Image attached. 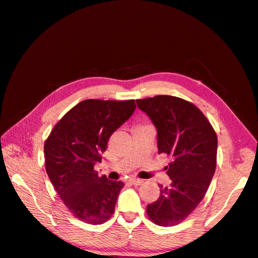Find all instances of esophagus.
<instances>
[{"label": "esophagus", "instance_id": "esophagus-1", "mask_svg": "<svg viewBox=\"0 0 258 258\" xmlns=\"http://www.w3.org/2000/svg\"><path fill=\"white\" fill-rule=\"evenodd\" d=\"M129 183L133 184V185H140V184H143V179H139V178H130V179H129Z\"/></svg>", "mask_w": 258, "mask_h": 258}]
</instances>
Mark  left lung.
<instances>
[{"label":"left lung","mask_w":258,"mask_h":258,"mask_svg":"<svg viewBox=\"0 0 258 258\" xmlns=\"http://www.w3.org/2000/svg\"><path fill=\"white\" fill-rule=\"evenodd\" d=\"M136 102L156 127L158 153L172 158L165 167L171 185H159V198L147 206V215L158 226H175L206 196L217 166V135L206 115L185 100L157 95Z\"/></svg>","instance_id":"left-lung-1"}]
</instances>
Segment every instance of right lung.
Wrapping results in <instances>:
<instances>
[{
    "label": "right lung",
    "mask_w": 258,
    "mask_h": 258,
    "mask_svg": "<svg viewBox=\"0 0 258 258\" xmlns=\"http://www.w3.org/2000/svg\"><path fill=\"white\" fill-rule=\"evenodd\" d=\"M136 109L135 100H85L53 127L47 138L46 172L66 208L77 219L101 225L110 219L124 184L99 176L94 165L108 140Z\"/></svg>",
    "instance_id": "obj_1"
}]
</instances>
